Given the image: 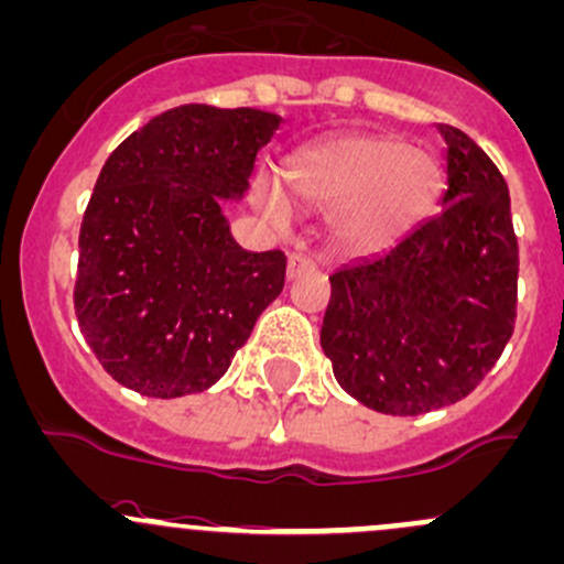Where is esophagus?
Instances as JSON below:
<instances>
[{
    "instance_id": "34e87169",
    "label": "esophagus",
    "mask_w": 564,
    "mask_h": 564,
    "mask_svg": "<svg viewBox=\"0 0 564 564\" xmlns=\"http://www.w3.org/2000/svg\"><path fill=\"white\" fill-rule=\"evenodd\" d=\"M313 267H316V264H313L311 259L297 257V253H294V257H289V264H286V275H289V281H294V278H300L302 272H311Z\"/></svg>"
}]
</instances>
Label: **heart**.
I'll list each match as a JSON object with an SVG mask.
<instances>
[{
	"mask_svg": "<svg viewBox=\"0 0 564 564\" xmlns=\"http://www.w3.org/2000/svg\"><path fill=\"white\" fill-rule=\"evenodd\" d=\"M441 167L422 148L394 138H351L305 153L292 170V192L307 207H337L335 237L346 248H381L432 205ZM259 207L272 224L286 221L281 192L262 183Z\"/></svg>",
	"mask_w": 564,
	"mask_h": 564,
	"instance_id": "b5f03b06",
	"label": "heart"
}]
</instances>
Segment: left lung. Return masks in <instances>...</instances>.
Returning a JSON list of instances; mask_svg holds the SVG:
<instances>
[{"instance_id": "left-lung-1", "label": "left lung", "mask_w": 564, "mask_h": 564, "mask_svg": "<svg viewBox=\"0 0 564 564\" xmlns=\"http://www.w3.org/2000/svg\"><path fill=\"white\" fill-rule=\"evenodd\" d=\"M446 140L441 210L381 253L329 275L322 348L337 383L387 416L470 394L517 322L519 246L506 177L465 132Z\"/></svg>"}]
</instances>
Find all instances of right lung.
Instances as JSON below:
<instances>
[{"mask_svg": "<svg viewBox=\"0 0 564 564\" xmlns=\"http://www.w3.org/2000/svg\"><path fill=\"white\" fill-rule=\"evenodd\" d=\"M281 121L181 105L108 156L80 224L75 316L121 387L159 400L210 389L281 294L286 257L237 246L221 210L246 197Z\"/></svg>", "mask_w": 564, "mask_h": 564, "instance_id": "right-lung-1", "label": "right lung"}]
</instances>
